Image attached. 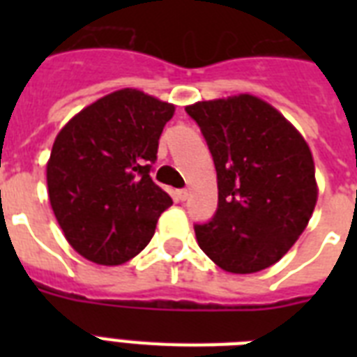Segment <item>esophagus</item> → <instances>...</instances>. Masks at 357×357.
<instances>
[{"instance_id": "1", "label": "esophagus", "mask_w": 357, "mask_h": 357, "mask_svg": "<svg viewBox=\"0 0 357 357\" xmlns=\"http://www.w3.org/2000/svg\"><path fill=\"white\" fill-rule=\"evenodd\" d=\"M174 198H176V200L178 202H185L187 200V198H189V190H176V192H174Z\"/></svg>"}]
</instances>
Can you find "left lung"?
<instances>
[{
	"label": "left lung",
	"instance_id": "1",
	"mask_svg": "<svg viewBox=\"0 0 357 357\" xmlns=\"http://www.w3.org/2000/svg\"><path fill=\"white\" fill-rule=\"evenodd\" d=\"M217 168L218 209L195 226L209 259L252 274L287 254L310 222L319 187L305 139L271 103L252 94L187 105Z\"/></svg>",
	"mask_w": 357,
	"mask_h": 357
}]
</instances>
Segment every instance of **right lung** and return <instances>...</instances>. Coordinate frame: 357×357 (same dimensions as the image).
<instances>
[{
	"label": "right lung",
	"mask_w": 357,
	"mask_h": 357,
	"mask_svg": "<svg viewBox=\"0 0 357 357\" xmlns=\"http://www.w3.org/2000/svg\"><path fill=\"white\" fill-rule=\"evenodd\" d=\"M174 103L137 89L100 98L64 123L46 165L47 196L70 246L98 265L140 254L172 198L150 178Z\"/></svg>",
	"instance_id": "obj_1"
}]
</instances>
